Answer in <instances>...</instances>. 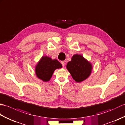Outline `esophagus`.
<instances>
[{
  "instance_id": "obj_1",
  "label": "esophagus",
  "mask_w": 125,
  "mask_h": 125,
  "mask_svg": "<svg viewBox=\"0 0 125 125\" xmlns=\"http://www.w3.org/2000/svg\"><path fill=\"white\" fill-rule=\"evenodd\" d=\"M61 63H62V66H65V61H62V62H61Z\"/></svg>"
}]
</instances>
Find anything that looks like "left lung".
Returning <instances> with one entry per match:
<instances>
[{
  "label": "left lung",
  "instance_id": "left-lung-1",
  "mask_svg": "<svg viewBox=\"0 0 125 125\" xmlns=\"http://www.w3.org/2000/svg\"><path fill=\"white\" fill-rule=\"evenodd\" d=\"M67 68L75 81L80 82L89 76L92 67L83 57L75 54L67 63Z\"/></svg>",
  "mask_w": 125,
  "mask_h": 125
}]
</instances>
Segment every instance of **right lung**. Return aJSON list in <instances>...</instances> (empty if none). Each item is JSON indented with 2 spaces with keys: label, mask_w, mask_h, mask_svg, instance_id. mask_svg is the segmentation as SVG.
Masks as SVG:
<instances>
[{
  "label": "right lung",
  "mask_w": 125,
  "mask_h": 125,
  "mask_svg": "<svg viewBox=\"0 0 125 125\" xmlns=\"http://www.w3.org/2000/svg\"><path fill=\"white\" fill-rule=\"evenodd\" d=\"M62 67V64L57 60H52L46 56L42 57L36 67V74L43 81H48L55 69Z\"/></svg>",
  "instance_id": "right-lung-1"
}]
</instances>
